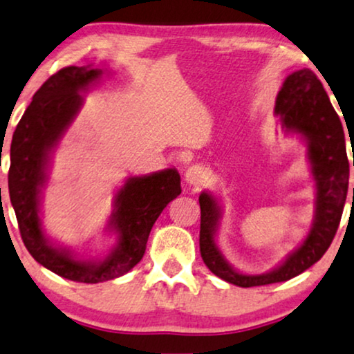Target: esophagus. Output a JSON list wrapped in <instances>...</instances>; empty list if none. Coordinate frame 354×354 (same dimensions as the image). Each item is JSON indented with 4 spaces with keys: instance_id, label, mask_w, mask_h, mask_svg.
<instances>
[{
    "instance_id": "esophagus-1",
    "label": "esophagus",
    "mask_w": 354,
    "mask_h": 354,
    "mask_svg": "<svg viewBox=\"0 0 354 354\" xmlns=\"http://www.w3.org/2000/svg\"><path fill=\"white\" fill-rule=\"evenodd\" d=\"M206 178V171L198 164H195V166H190L185 171V182L188 185H201V183L205 182Z\"/></svg>"
}]
</instances>
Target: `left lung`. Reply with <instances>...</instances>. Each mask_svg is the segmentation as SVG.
<instances>
[{
    "instance_id": "1",
    "label": "left lung",
    "mask_w": 354,
    "mask_h": 354,
    "mask_svg": "<svg viewBox=\"0 0 354 354\" xmlns=\"http://www.w3.org/2000/svg\"><path fill=\"white\" fill-rule=\"evenodd\" d=\"M274 113L279 117L283 130L299 135L307 146V159L315 182L314 219L302 244L277 268L261 274L242 273L224 259L216 244V232L223 218L219 200L209 192H201L198 198L201 259L211 273L241 288L288 281L322 259L337 234L346 201L350 162L345 133L319 77L307 68L291 73L277 95Z\"/></svg>"
}]
</instances>
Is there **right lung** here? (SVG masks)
<instances>
[{"mask_svg":"<svg viewBox=\"0 0 354 354\" xmlns=\"http://www.w3.org/2000/svg\"><path fill=\"white\" fill-rule=\"evenodd\" d=\"M102 76L104 71L93 66H66L55 73L34 94L11 141L8 187L22 242L50 272L80 283H102L130 272L143 259L156 219L182 192L176 169L128 177L115 194L107 223L117 242L100 260L77 257L45 236L40 206L52 154L80 113L81 93Z\"/></svg>","mask_w":354,"mask_h":354,"instance_id":"add662e5","label":"right lung"}]
</instances>
